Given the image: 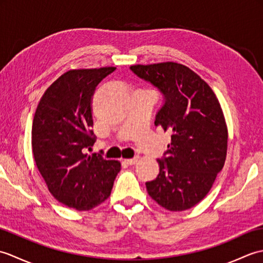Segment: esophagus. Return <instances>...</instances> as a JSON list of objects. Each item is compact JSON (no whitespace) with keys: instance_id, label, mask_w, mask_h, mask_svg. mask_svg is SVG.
Masks as SVG:
<instances>
[{"instance_id":"obj_1","label":"esophagus","mask_w":263,"mask_h":263,"mask_svg":"<svg viewBox=\"0 0 263 263\" xmlns=\"http://www.w3.org/2000/svg\"><path fill=\"white\" fill-rule=\"evenodd\" d=\"M138 160H139V157H135V158H132V159H125L124 163L126 165L132 166V165H136L138 163Z\"/></svg>"}]
</instances>
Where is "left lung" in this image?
<instances>
[{"label": "left lung", "instance_id": "left-lung-1", "mask_svg": "<svg viewBox=\"0 0 263 263\" xmlns=\"http://www.w3.org/2000/svg\"><path fill=\"white\" fill-rule=\"evenodd\" d=\"M130 70L161 93L155 125L171 133V143L157 160L159 174L146 183L147 191L167 210L192 208L210 191L225 164L227 127L220 104L185 65L165 62Z\"/></svg>", "mask_w": 263, "mask_h": 263}]
</instances>
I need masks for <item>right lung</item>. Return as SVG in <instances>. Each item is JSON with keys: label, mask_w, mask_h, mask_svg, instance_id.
<instances>
[{"label": "right lung", "mask_w": 263, "mask_h": 263, "mask_svg": "<svg viewBox=\"0 0 263 263\" xmlns=\"http://www.w3.org/2000/svg\"><path fill=\"white\" fill-rule=\"evenodd\" d=\"M116 68L71 70L54 81L39 102L31 143L38 171L59 202L90 210L107 199L121 164L100 154L88 156L96 141L91 97Z\"/></svg>", "instance_id": "1"}]
</instances>
